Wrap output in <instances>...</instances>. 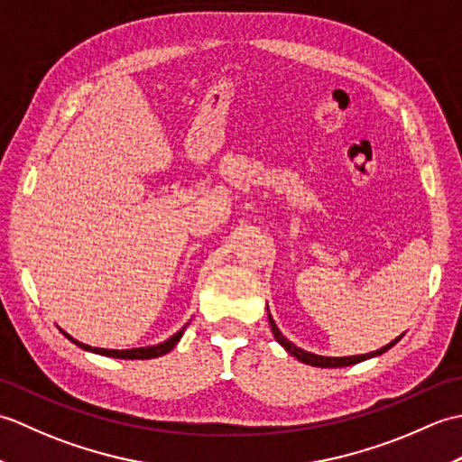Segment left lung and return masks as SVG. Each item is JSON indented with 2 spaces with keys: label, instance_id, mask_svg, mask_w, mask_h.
I'll use <instances>...</instances> for the list:
<instances>
[{
  "label": "left lung",
  "instance_id": "8db88e82",
  "mask_svg": "<svg viewBox=\"0 0 462 462\" xmlns=\"http://www.w3.org/2000/svg\"><path fill=\"white\" fill-rule=\"evenodd\" d=\"M268 319H270V328H272L273 337H276V341L280 343V346L286 347V351H288V353H291L293 357H298L300 361L308 363V365H316V367H343V365H353V363H357V361H363V359L373 357V356H379V353L387 351V347H389V346H393V343H389V346L381 347V349L373 351V353H367V356H353V357H321V356H316V353H308V351H303V349L296 347V346H293V343H290L286 337H283V336H282V331H280V329H278V326H276V321L272 319L270 311H268Z\"/></svg>",
  "mask_w": 462,
  "mask_h": 462
}]
</instances>
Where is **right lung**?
<instances>
[{
    "label": "right lung",
    "mask_w": 462,
    "mask_h": 462,
    "mask_svg": "<svg viewBox=\"0 0 462 462\" xmlns=\"http://www.w3.org/2000/svg\"><path fill=\"white\" fill-rule=\"evenodd\" d=\"M186 328H182L179 333H174V336L171 339H166L164 343H159V346H152V347H136V349H99V347H91V346H85V343L81 341H75L71 336H67V339H71L75 346H79L87 351H95V353H101V356H109V357H116V359H151V357H159V356H164V353H169L176 343H179V339L182 337Z\"/></svg>",
    "instance_id": "right-lung-1"
}]
</instances>
